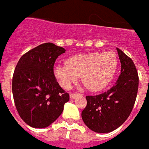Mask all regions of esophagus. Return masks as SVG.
<instances>
[{
    "label": "esophagus",
    "instance_id": "obj_1",
    "mask_svg": "<svg viewBox=\"0 0 149 149\" xmlns=\"http://www.w3.org/2000/svg\"><path fill=\"white\" fill-rule=\"evenodd\" d=\"M78 94H70V99L71 100H74V99H75L76 97L78 96Z\"/></svg>",
    "mask_w": 149,
    "mask_h": 149
}]
</instances>
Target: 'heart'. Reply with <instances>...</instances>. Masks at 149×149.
I'll return each instance as SVG.
<instances>
[{
	"instance_id": "obj_1",
	"label": "heart",
	"mask_w": 149,
	"mask_h": 149,
	"mask_svg": "<svg viewBox=\"0 0 149 149\" xmlns=\"http://www.w3.org/2000/svg\"><path fill=\"white\" fill-rule=\"evenodd\" d=\"M118 65V58L113 52L85 53L70 57L66 65H55L54 74L64 89H70L80 75L87 89L95 92L110 84L116 74Z\"/></svg>"
}]
</instances>
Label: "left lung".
Instances as JSON below:
<instances>
[{"instance_id": "1", "label": "left lung", "mask_w": 149, "mask_h": 149, "mask_svg": "<svg viewBox=\"0 0 149 149\" xmlns=\"http://www.w3.org/2000/svg\"><path fill=\"white\" fill-rule=\"evenodd\" d=\"M121 74L115 84L104 94L86 96L87 105L81 116L84 123L96 133H110L121 126L134 105L139 75L133 60L117 48Z\"/></svg>"}]
</instances>
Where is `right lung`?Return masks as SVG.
Listing matches in <instances>:
<instances>
[{"instance_id":"add662e5","label":"right lung","mask_w":149,"mask_h":149,"mask_svg":"<svg viewBox=\"0 0 149 149\" xmlns=\"http://www.w3.org/2000/svg\"><path fill=\"white\" fill-rule=\"evenodd\" d=\"M63 47L44 43L23 54L15 69L12 93L20 118L32 128L49 126L62 113L70 95L54 74L56 59Z\"/></svg>"}]
</instances>
